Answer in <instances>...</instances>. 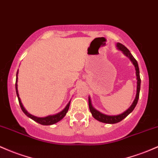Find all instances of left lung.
<instances>
[{"instance_id":"left-lung-1","label":"left lung","mask_w":158,"mask_h":158,"mask_svg":"<svg viewBox=\"0 0 158 158\" xmlns=\"http://www.w3.org/2000/svg\"><path fill=\"white\" fill-rule=\"evenodd\" d=\"M116 46L118 48L119 50H121L123 54L126 56L130 58V60H131V62L133 63V64L134 65L135 70H136V79H137V87H136V98H135V100H133L132 105L130 106V108L128 109L123 113L120 114V115H105V114L101 113L99 111L95 110L94 108L92 106V104H91V98H88V105H89V110L90 112L92 114V116L95 119L100 121V122L103 123H106V124H115V123L120 122L121 121H122L123 119L125 118L127 116L129 115L131 112H132V111L134 110V108L136 107V104H137V102L139 100V91H140V84H141V79H140L139 76V69L138 63L136 61V60L133 58V56L131 55V53L130 52L129 50L127 49L125 46L123 44H121L120 43H118L116 44Z\"/></svg>"}]
</instances>
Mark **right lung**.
Masks as SVG:
<instances>
[{
  "label": "right lung",
  "instance_id": "1",
  "mask_svg": "<svg viewBox=\"0 0 158 158\" xmlns=\"http://www.w3.org/2000/svg\"><path fill=\"white\" fill-rule=\"evenodd\" d=\"M18 72H19V70L16 73V80H15V91H16V94H17V97H18L19 103L20 107H21V109H22V110L23 111L24 113H25V115L27 116V117L31 118V119H33L34 121H35L36 122L39 123V124H43V125H51V124H55V123L58 122V121L61 120V119L63 118L66 115L67 111H68V110H69V107H70V101L68 103H67V105L66 106L65 108L64 109V110H62L61 112H58V113L55 114V115H48V116H46V117H44V118H39V117H37V116L32 115L31 114L28 113V112L26 111L25 109L24 108L23 105H22V102H21L19 96L18 87H17V86H18V85H17V82H18Z\"/></svg>",
  "mask_w": 158,
  "mask_h": 158
}]
</instances>
